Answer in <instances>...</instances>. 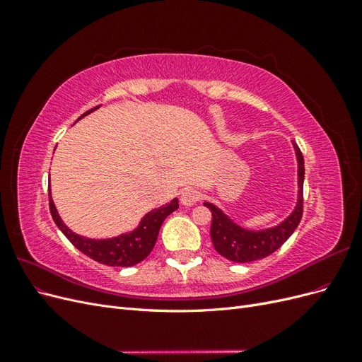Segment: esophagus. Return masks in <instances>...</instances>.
I'll return each instance as SVG.
<instances>
[{"label": "esophagus", "instance_id": "obj_1", "mask_svg": "<svg viewBox=\"0 0 362 362\" xmlns=\"http://www.w3.org/2000/svg\"><path fill=\"white\" fill-rule=\"evenodd\" d=\"M201 198H202V193L198 189H185L181 193V204L185 206H190L198 201H201Z\"/></svg>", "mask_w": 362, "mask_h": 362}]
</instances>
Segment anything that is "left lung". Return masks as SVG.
Returning <instances> with one entry per match:
<instances>
[{"instance_id": "8db88e82", "label": "left lung", "mask_w": 362, "mask_h": 362, "mask_svg": "<svg viewBox=\"0 0 362 362\" xmlns=\"http://www.w3.org/2000/svg\"><path fill=\"white\" fill-rule=\"evenodd\" d=\"M294 151L298 157V204H296L293 213L279 225L261 229V231H250V229H245L234 223L221 208L210 202H204L205 206L210 208L213 216L210 228L213 246L222 257L234 262H250L266 258L286 243L294 229L298 228L303 213L305 166L303 156L298 145H294Z\"/></svg>"}]
</instances>
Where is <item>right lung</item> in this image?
<instances>
[{
	"label": "right lung",
	"mask_w": 362,
	"mask_h": 362,
	"mask_svg": "<svg viewBox=\"0 0 362 362\" xmlns=\"http://www.w3.org/2000/svg\"><path fill=\"white\" fill-rule=\"evenodd\" d=\"M98 107L100 105H96V107L90 108L89 112L81 115L78 117V120L81 117H84L86 115H89L93 110H96ZM48 192H49V211H51L54 222H56L60 231L66 235L69 242L76 249L81 250L84 255H87L98 262H101V264L113 266V267H131L134 264H139L140 261H144L156 246L158 231L164 222V218H166L170 213H173L175 210H178V206H180L178 199L175 198L169 204L163 205V206L157 208V210H152L148 214H145L134 231L117 235L113 238L93 240V238H86L83 235L72 233L71 229L63 223V221L56 210V205H54V202H52L51 190L48 189Z\"/></svg>",
	"instance_id": "right-lung-1"
}]
</instances>
